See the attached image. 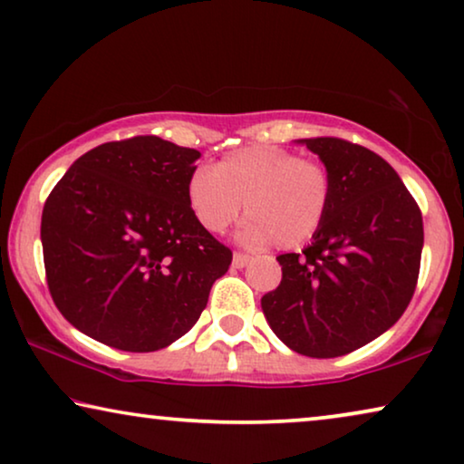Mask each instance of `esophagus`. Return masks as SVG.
<instances>
[{"label":"esophagus","instance_id":"34e87169","mask_svg":"<svg viewBox=\"0 0 464 464\" xmlns=\"http://www.w3.org/2000/svg\"><path fill=\"white\" fill-rule=\"evenodd\" d=\"M247 263H250V256H247V254H244V252H235L233 254V266H235V269H244Z\"/></svg>","mask_w":464,"mask_h":464}]
</instances>
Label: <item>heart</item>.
Returning <instances> with one entry per match:
<instances>
[{"mask_svg": "<svg viewBox=\"0 0 464 464\" xmlns=\"http://www.w3.org/2000/svg\"><path fill=\"white\" fill-rule=\"evenodd\" d=\"M187 201L210 233L229 229L244 204L247 218L239 239L252 246L273 241L288 250L322 229L332 201V179L315 160L279 147H246L227 155L214 169H195L187 182Z\"/></svg>", "mask_w": 464, "mask_h": 464, "instance_id": "b5f03b06", "label": "heart"}]
</instances>
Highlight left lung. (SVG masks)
Wrapping results in <instances>:
<instances>
[{"mask_svg":"<svg viewBox=\"0 0 464 464\" xmlns=\"http://www.w3.org/2000/svg\"><path fill=\"white\" fill-rule=\"evenodd\" d=\"M332 179L322 229L303 254H282V282L260 298L285 347L341 357L387 332L414 295L425 244L422 214L400 174L343 139L298 140Z\"/></svg>","mask_w":464,"mask_h":464,"instance_id":"8db88e82","label":"left lung"}]
</instances>
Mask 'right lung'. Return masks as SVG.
Masks as SVG:
<instances>
[{"instance_id": "1", "label": "right lung", "mask_w": 464, "mask_h": 464, "mask_svg": "<svg viewBox=\"0 0 464 464\" xmlns=\"http://www.w3.org/2000/svg\"><path fill=\"white\" fill-rule=\"evenodd\" d=\"M199 155L160 136L104 142L52 188L45 277L58 311L86 336L149 353L187 334L206 309L233 254L188 208Z\"/></svg>"}]
</instances>
